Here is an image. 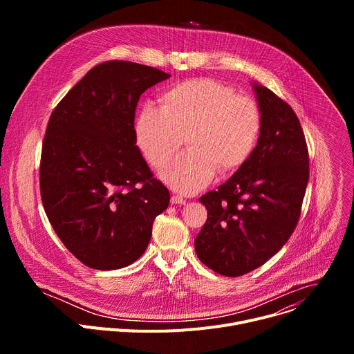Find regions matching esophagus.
<instances>
[{
	"instance_id": "obj_1",
	"label": "esophagus",
	"mask_w": 354,
	"mask_h": 354,
	"mask_svg": "<svg viewBox=\"0 0 354 354\" xmlns=\"http://www.w3.org/2000/svg\"><path fill=\"white\" fill-rule=\"evenodd\" d=\"M171 201H172V205H185L186 203V200L180 194H174L171 197Z\"/></svg>"
}]
</instances>
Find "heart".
I'll return each instance as SVG.
<instances>
[{
    "instance_id": "1",
    "label": "heart",
    "mask_w": 354,
    "mask_h": 354,
    "mask_svg": "<svg viewBox=\"0 0 354 354\" xmlns=\"http://www.w3.org/2000/svg\"><path fill=\"white\" fill-rule=\"evenodd\" d=\"M147 104L136 123L137 144L148 162L164 165L183 144L189 149L167 164L161 178L180 193L206 187L218 169L243 165L259 142L262 115L254 97L210 78L180 82Z\"/></svg>"
}]
</instances>
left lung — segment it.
<instances>
[{
	"mask_svg": "<svg viewBox=\"0 0 354 354\" xmlns=\"http://www.w3.org/2000/svg\"><path fill=\"white\" fill-rule=\"evenodd\" d=\"M254 88L262 115L254 154L217 190L198 198L207 220L194 239L197 258L228 277L255 270L283 248L299 220L310 178L297 115L269 88Z\"/></svg>",
	"mask_w": 354,
	"mask_h": 354,
	"instance_id": "obj_1",
	"label": "left lung"
}]
</instances>
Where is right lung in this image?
Here are the masks:
<instances>
[{
	"label": "right lung",
	"mask_w": 354,
	"mask_h": 354,
	"mask_svg": "<svg viewBox=\"0 0 354 354\" xmlns=\"http://www.w3.org/2000/svg\"><path fill=\"white\" fill-rule=\"evenodd\" d=\"M169 74L111 60L91 68L50 115L40 156V197L55 232L85 266L115 270L147 249L169 205L136 145L140 95Z\"/></svg>",
	"instance_id": "add662e5"
}]
</instances>
